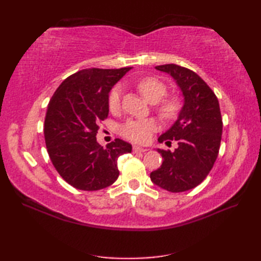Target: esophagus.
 I'll list each match as a JSON object with an SVG mask.
<instances>
[{
	"mask_svg": "<svg viewBox=\"0 0 261 261\" xmlns=\"http://www.w3.org/2000/svg\"><path fill=\"white\" fill-rule=\"evenodd\" d=\"M147 150H148V149H146V148L134 146V152H146Z\"/></svg>",
	"mask_w": 261,
	"mask_h": 261,
	"instance_id": "34e87169",
	"label": "esophagus"
}]
</instances>
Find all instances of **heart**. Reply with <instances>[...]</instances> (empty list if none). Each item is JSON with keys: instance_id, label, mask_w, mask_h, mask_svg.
Listing matches in <instances>:
<instances>
[{"instance_id": "b5f03b06", "label": "heart", "mask_w": 261, "mask_h": 261, "mask_svg": "<svg viewBox=\"0 0 261 261\" xmlns=\"http://www.w3.org/2000/svg\"><path fill=\"white\" fill-rule=\"evenodd\" d=\"M137 88L148 102L157 103L156 112L160 118L169 121L179 114L182 103L178 95H166L167 86L157 77H143L137 83ZM109 109L112 112H118L121 108V87L115 86L111 90L108 98ZM158 129V123L153 119H129L120 126V135L127 140L136 143H147L154 131Z\"/></svg>"}]
</instances>
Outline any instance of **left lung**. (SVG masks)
<instances>
[{
  "label": "left lung",
  "mask_w": 261,
  "mask_h": 261,
  "mask_svg": "<svg viewBox=\"0 0 261 261\" xmlns=\"http://www.w3.org/2000/svg\"><path fill=\"white\" fill-rule=\"evenodd\" d=\"M156 69L176 81L184 105L173 126L158 139L167 146L176 141L178 146L174 151L157 149L164 160L150 178L168 192H185L206 178L218 158L223 126L220 105L214 92L195 71L175 64L160 65Z\"/></svg>",
  "instance_id": "obj_1"
}]
</instances>
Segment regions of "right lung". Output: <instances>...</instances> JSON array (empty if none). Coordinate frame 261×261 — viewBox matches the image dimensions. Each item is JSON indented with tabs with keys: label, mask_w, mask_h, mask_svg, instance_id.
<instances>
[{
	"label": "right lung",
	"mask_w": 261,
	"mask_h": 261,
	"mask_svg": "<svg viewBox=\"0 0 261 261\" xmlns=\"http://www.w3.org/2000/svg\"><path fill=\"white\" fill-rule=\"evenodd\" d=\"M131 67L87 68L67 77L48 104L43 135L54 167L69 185L98 191L118 179V158L132 146L115 139L101 147L98 123L109 115V93Z\"/></svg>",
	"instance_id": "right-lung-1"
}]
</instances>
